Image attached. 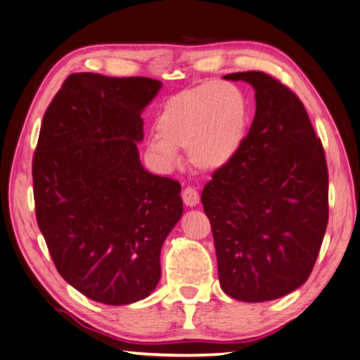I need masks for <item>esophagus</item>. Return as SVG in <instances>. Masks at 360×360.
I'll return each mask as SVG.
<instances>
[{
	"label": "esophagus",
	"instance_id": "obj_1",
	"mask_svg": "<svg viewBox=\"0 0 360 360\" xmlns=\"http://www.w3.org/2000/svg\"><path fill=\"white\" fill-rule=\"evenodd\" d=\"M181 198H183V202H185V205H188V207H195L199 203V200H200L199 193L195 191V189L191 188V186H188V188L183 189Z\"/></svg>",
	"mask_w": 360,
	"mask_h": 360
}]
</instances>
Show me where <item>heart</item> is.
<instances>
[{"label":"heart","instance_id":"b5f03b06","mask_svg":"<svg viewBox=\"0 0 360 360\" xmlns=\"http://www.w3.org/2000/svg\"><path fill=\"white\" fill-rule=\"evenodd\" d=\"M249 116V98L238 86L203 83L175 94L162 105L147 150L158 165L172 167L180 160L179 148H188L194 167L219 171L240 152Z\"/></svg>","mask_w":360,"mask_h":360}]
</instances>
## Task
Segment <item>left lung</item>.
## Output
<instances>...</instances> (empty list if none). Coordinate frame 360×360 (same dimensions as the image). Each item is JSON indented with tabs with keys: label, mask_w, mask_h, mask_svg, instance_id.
I'll list each match as a JSON object with an SVG mask.
<instances>
[{
	"label": "left lung",
	"mask_w": 360,
	"mask_h": 360,
	"mask_svg": "<svg viewBox=\"0 0 360 360\" xmlns=\"http://www.w3.org/2000/svg\"><path fill=\"white\" fill-rule=\"evenodd\" d=\"M255 91V117L236 157L202 191L219 283L244 302L300 288L328 227V166L302 101L263 72L230 73Z\"/></svg>",
	"instance_id": "obj_1"
}]
</instances>
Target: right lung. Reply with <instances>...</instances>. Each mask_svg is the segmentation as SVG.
<instances>
[{
  "mask_svg": "<svg viewBox=\"0 0 360 360\" xmlns=\"http://www.w3.org/2000/svg\"><path fill=\"white\" fill-rule=\"evenodd\" d=\"M162 83L73 73L44 114L32 158L36 218L58 273L108 306L144 300L181 218L179 181L141 165V114Z\"/></svg>",
  "mask_w": 360,
  "mask_h": 360,
  "instance_id": "1",
  "label": "right lung"
}]
</instances>
